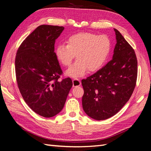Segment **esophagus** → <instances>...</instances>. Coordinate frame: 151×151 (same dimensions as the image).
Returning <instances> with one entry per match:
<instances>
[{
  "mask_svg": "<svg viewBox=\"0 0 151 151\" xmlns=\"http://www.w3.org/2000/svg\"><path fill=\"white\" fill-rule=\"evenodd\" d=\"M81 85V82L79 79H74L73 80V86L78 87Z\"/></svg>",
  "mask_w": 151,
  "mask_h": 151,
  "instance_id": "esophagus-1",
  "label": "esophagus"
}]
</instances>
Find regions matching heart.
I'll list each match as a JSON object with an SVG mask.
<instances>
[{
    "mask_svg": "<svg viewBox=\"0 0 151 151\" xmlns=\"http://www.w3.org/2000/svg\"><path fill=\"white\" fill-rule=\"evenodd\" d=\"M66 45L60 44L55 48L57 59L64 66H69L75 55L77 60L65 71L69 77L76 78L88 70H98L105 64L111 50V41L106 35L80 32L67 38Z\"/></svg>",
    "mask_w": 151,
    "mask_h": 151,
    "instance_id": "obj_1",
    "label": "heart"
}]
</instances>
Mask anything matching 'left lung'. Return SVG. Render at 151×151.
Instances as JSON below:
<instances>
[{
	"instance_id": "1",
	"label": "left lung",
	"mask_w": 151,
	"mask_h": 151,
	"mask_svg": "<svg viewBox=\"0 0 151 151\" xmlns=\"http://www.w3.org/2000/svg\"><path fill=\"white\" fill-rule=\"evenodd\" d=\"M114 30L117 43L112 59L82 80L83 109L97 121L109 119L121 110L136 86L138 63L134 50L117 29Z\"/></svg>"
}]
</instances>
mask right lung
<instances>
[{
	"label": "right lung",
	"mask_w": 151,
	"mask_h": 151,
	"mask_svg": "<svg viewBox=\"0 0 151 151\" xmlns=\"http://www.w3.org/2000/svg\"><path fill=\"white\" fill-rule=\"evenodd\" d=\"M64 27L42 25L25 38L15 58L20 93L34 112L52 117L63 110L73 86L70 78L59 80L63 71L55 53V40Z\"/></svg>",
	"instance_id": "right-lung-1"
}]
</instances>
